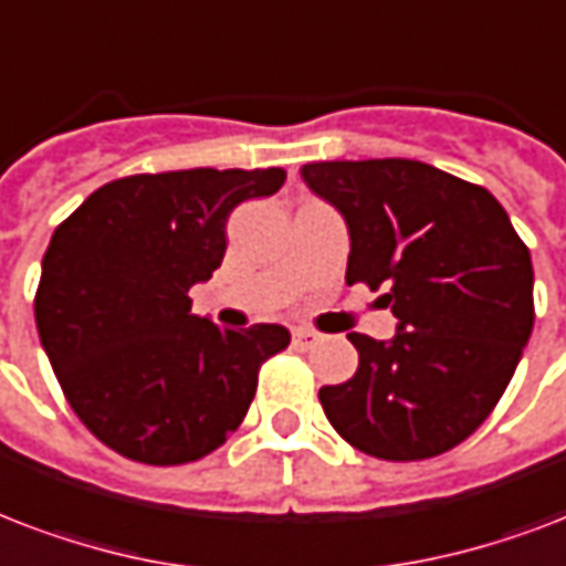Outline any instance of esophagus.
Listing matches in <instances>:
<instances>
[{"instance_id": "esophagus-1", "label": "esophagus", "mask_w": 566, "mask_h": 566, "mask_svg": "<svg viewBox=\"0 0 566 566\" xmlns=\"http://www.w3.org/2000/svg\"><path fill=\"white\" fill-rule=\"evenodd\" d=\"M321 340V335L312 329H293V347H300V350H308Z\"/></svg>"}]
</instances>
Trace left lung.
<instances>
[{
    "mask_svg": "<svg viewBox=\"0 0 566 566\" xmlns=\"http://www.w3.org/2000/svg\"><path fill=\"white\" fill-rule=\"evenodd\" d=\"M344 216L347 284L386 287L395 338H347L359 368L323 386L329 424L379 460H427L493 412L534 326L532 254L484 187L418 159H335L300 168Z\"/></svg>",
    "mask_w": 566,
    "mask_h": 566,
    "instance_id": "1",
    "label": "left lung"
}]
</instances>
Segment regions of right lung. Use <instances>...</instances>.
<instances>
[{"instance_id":"add662e5","label":"right lung","mask_w":566,"mask_h":566,"mask_svg":"<svg viewBox=\"0 0 566 566\" xmlns=\"http://www.w3.org/2000/svg\"><path fill=\"white\" fill-rule=\"evenodd\" d=\"M284 168H187L112 180L55 228L34 323L73 412L148 465L192 463L249 412L258 368L291 344L279 323L222 329L189 287L226 258L228 216L279 192Z\"/></svg>"}]
</instances>
